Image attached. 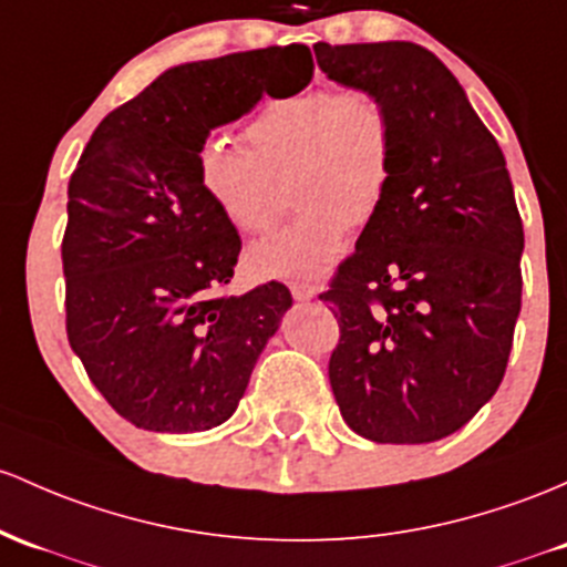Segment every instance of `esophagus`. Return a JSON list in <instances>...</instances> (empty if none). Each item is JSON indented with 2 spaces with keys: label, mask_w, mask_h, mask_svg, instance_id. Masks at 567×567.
<instances>
[{
  "label": "esophagus",
  "mask_w": 567,
  "mask_h": 567,
  "mask_svg": "<svg viewBox=\"0 0 567 567\" xmlns=\"http://www.w3.org/2000/svg\"><path fill=\"white\" fill-rule=\"evenodd\" d=\"M290 293H293L296 301H309V298H315L317 288L312 282H290Z\"/></svg>",
  "instance_id": "1"
}]
</instances>
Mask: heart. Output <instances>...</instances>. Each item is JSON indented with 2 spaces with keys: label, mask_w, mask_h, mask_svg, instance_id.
<instances>
[{
  "label": "heart",
  "mask_w": 567,
  "mask_h": 567,
  "mask_svg": "<svg viewBox=\"0 0 567 567\" xmlns=\"http://www.w3.org/2000/svg\"><path fill=\"white\" fill-rule=\"evenodd\" d=\"M247 147L213 136L198 147L202 190L231 226L266 234L285 207L298 215L288 228L252 247L260 277H320L347 245L350 228L382 213L395 177L393 112L377 91L303 89L266 99L247 121Z\"/></svg>",
  "instance_id": "b5f03b06"
}]
</instances>
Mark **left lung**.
I'll return each instance as SVG.
<instances>
[{
  "mask_svg": "<svg viewBox=\"0 0 567 567\" xmlns=\"http://www.w3.org/2000/svg\"><path fill=\"white\" fill-rule=\"evenodd\" d=\"M315 55L336 83L377 91L398 134L388 202L320 293L339 322L336 403L377 444L439 441L495 395L514 344L525 231L506 158L427 48L317 42Z\"/></svg>",
  "mask_w": 567,
  "mask_h": 567,
  "instance_id": "left-lung-1",
  "label": "left lung"
}]
</instances>
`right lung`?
I'll use <instances>...</instances> for the list:
<instances>
[{
  "label": "right lung",
  "instance_id": "right-lung-1",
  "mask_svg": "<svg viewBox=\"0 0 567 567\" xmlns=\"http://www.w3.org/2000/svg\"><path fill=\"white\" fill-rule=\"evenodd\" d=\"M307 45L166 70L96 126L70 179L61 260L66 339L123 420L198 433L236 412L293 298L282 282L228 296L239 231L202 190L198 147L312 80Z\"/></svg>",
  "mask_w": 567,
  "mask_h": 567
}]
</instances>
